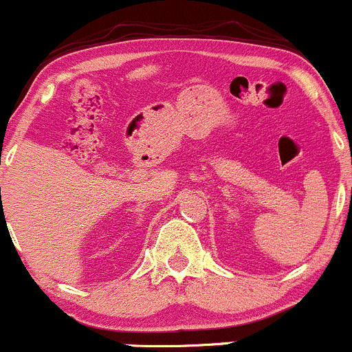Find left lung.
I'll use <instances>...</instances> for the list:
<instances>
[{
	"instance_id": "8db88e82",
	"label": "left lung",
	"mask_w": 352,
	"mask_h": 352,
	"mask_svg": "<svg viewBox=\"0 0 352 352\" xmlns=\"http://www.w3.org/2000/svg\"><path fill=\"white\" fill-rule=\"evenodd\" d=\"M351 195H352V190H351Z\"/></svg>"
}]
</instances>
